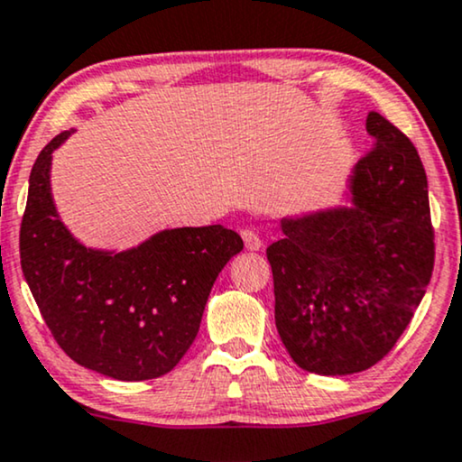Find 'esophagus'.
<instances>
[{"instance_id":"obj_1","label":"esophagus","mask_w":462,"mask_h":462,"mask_svg":"<svg viewBox=\"0 0 462 462\" xmlns=\"http://www.w3.org/2000/svg\"><path fill=\"white\" fill-rule=\"evenodd\" d=\"M241 236H243V241H245V249H249V251H258L260 247H262V238L255 235L254 230H243L241 232Z\"/></svg>"}]
</instances>
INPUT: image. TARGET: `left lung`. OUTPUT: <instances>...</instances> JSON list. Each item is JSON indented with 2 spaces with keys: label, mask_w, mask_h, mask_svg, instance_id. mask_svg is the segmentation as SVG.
<instances>
[{
  "label": "left lung",
  "mask_w": 462,
  "mask_h": 462,
  "mask_svg": "<svg viewBox=\"0 0 462 462\" xmlns=\"http://www.w3.org/2000/svg\"><path fill=\"white\" fill-rule=\"evenodd\" d=\"M373 149L356 163L352 202L283 219L266 249L274 324L309 373L371 369L411 322L435 264L429 183L410 138L379 113L366 116Z\"/></svg>",
  "instance_id": "8db88e82"
}]
</instances>
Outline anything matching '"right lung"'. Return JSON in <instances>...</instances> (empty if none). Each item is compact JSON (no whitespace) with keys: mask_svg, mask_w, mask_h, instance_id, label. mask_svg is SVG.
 <instances>
[{"mask_svg":"<svg viewBox=\"0 0 462 462\" xmlns=\"http://www.w3.org/2000/svg\"><path fill=\"white\" fill-rule=\"evenodd\" d=\"M29 174L21 221V268L57 346L80 366L143 382L179 365L200 328L211 288L243 238L224 226L174 227L138 247L97 251L80 245L57 217L51 196L52 151Z\"/></svg>","mask_w":462,"mask_h":462,"instance_id":"right-lung-1","label":"right lung"}]
</instances>
